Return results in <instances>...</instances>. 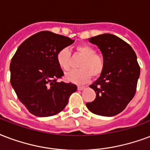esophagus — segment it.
Wrapping results in <instances>:
<instances>
[{
    "mask_svg": "<svg viewBox=\"0 0 150 150\" xmlns=\"http://www.w3.org/2000/svg\"><path fill=\"white\" fill-rule=\"evenodd\" d=\"M84 89H85V87H84V86H78V90H84Z\"/></svg>",
    "mask_w": 150,
    "mask_h": 150,
    "instance_id": "1",
    "label": "esophagus"
}]
</instances>
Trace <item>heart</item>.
I'll list each match as a JSON object with an SVG mask.
<instances>
[{
  "instance_id": "heart-1",
  "label": "heart",
  "mask_w": 150,
  "mask_h": 150,
  "mask_svg": "<svg viewBox=\"0 0 150 150\" xmlns=\"http://www.w3.org/2000/svg\"><path fill=\"white\" fill-rule=\"evenodd\" d=\"M75 52L83 59L80 61V69L70 71L65 74L64 79L67 82L76 85H83L88 83L92 75L99 77L105 69V60L101 55L96 53L95 50L89 45H79L75 48ZM58 64L64 70L70 68L71 52L68 49L64 48L57 54Z\"/></svg>"
}]
</instances>
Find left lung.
<instances>
[{
  "label": "left lung",
  "mask_w": 150,
  "mask_h": 150,
  "mask_svg": "<svg viewBox=\"0 0 150 150\" xmlns=\"http://www.w3.org/2000/svg\"><path fill=\"white\" fill-rule=\"evenodd\" d=\"M89 42L100 50L105 69L90 86L95 91L96 98L86 103V107L96 115L116 116L125 109L135 94L140 75L135 52L130 45L111 34L90 38Z\"/></svg>",
  "instance_id": "8db88e82"
}]
</instances>
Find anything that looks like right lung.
Instances as JSON below:
<instances>
[{
	"label": "right lung",
	"instance_id": "obj_1",
	"mask_svg": "<svg viewBox=\"0 0 150 150\" xmlns=\"http://www.w3.org/2000/svg\"><path fill=\"white\" fill-rule=\"evenodd\" d=\"M75 42L44 30L23 42L10 64L11 86L19 100L36 116H54L65 108L77 86L57 82L64 75L57 54Z\"/></svg>",
	"mask_w": 150,
	"mask_h": 150
}]
</instances>
